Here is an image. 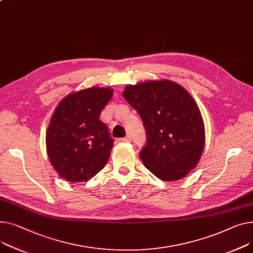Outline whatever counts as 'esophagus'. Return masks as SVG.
<instances>
[{
  "instance_id": "34e87169",
  "label": "esophagus",
  "mask_w": 253,
  "mask_h": 253,
  "mask_svg": "<svg viewBox=\"0 0 253 253\" xmlns=\"http://www.w3.org/2000/svg\"><path fill=\"white\" fill-rule=\"evenodd\" d=\"M122 141H123V142H131V137H130V136H126V137H124V138L122 139Z\"/></svg>"
}]
</instances>
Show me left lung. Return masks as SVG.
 Here are the masks:
<instances>
[{
    "label": "left lung",
    "instance_id": "obj_1",
    "mask_svg": "<svg viewBox=\"0 0 253 253\" xmlns=\"http://www.w3.org/2000/svg\"><path fill=\"white\" fill-rule=\"evenodd\" d=\"M123 96L146 130L139 155L146 169L166 182L187 176L206 145L204 119L191 94L180 84L161 79L128 84Z\"/></svg>",
    "mask_w": 253,
    "mask_h": 253
}]
</instances>
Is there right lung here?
<instances>
[{"instance_id":"add662e5","label":"right lung","mask_w":253,"mask_h":253,"mask_svg":"<svg viewBox=\"0 0 253 253\" xmlns=\"http://www.w3.org/2000/svg\"><path fill=\"white\" fill-rule=\"evenodd\" d=\"M113 94L111 87L93 86L73 91L58 104L45 145L48 160L62 179L87 182L105 168L113 139L99 116Z\"/></svg>"}]
</instances>
